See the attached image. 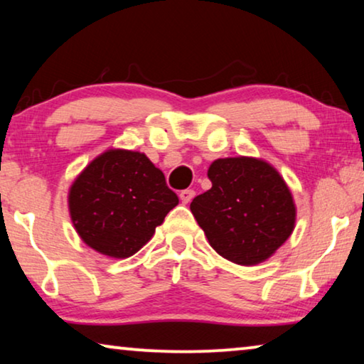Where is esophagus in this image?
Returning <instances> with one entry per match:
<instances>
[{
	"mask_svg": "<svg viewBox=\"0 0 364 364\" xmlns=\"http://www.w3.org/2000/svg\"><path fill=\"white\" fill-rule=\"evenodd\" d=\"M178 197H181V201H182L183 205H187V203H190V201H192V198L195 197V192H193V190H190V188L182 190Z\"/></svg>",
	"mask_w": 364,
	"mask_h": 364,
	"instance_id": "34e87169",
	"label": "esophagus"
}]
</instances>
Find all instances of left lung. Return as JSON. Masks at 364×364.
<instances>
[{"label": "left lung", "mask_w": 364, "mask_h": 364, "mask_svg": "<svg viewBox=\"0 0 364 364\" xmlns=\"http://www.w3.org/2000/svg\"><path fill=\"white\" fill-rule=\"evenodd\" d=\"M211 188L190 203L211 247L239 265H257L291 236L296 206L275 167L255 158L216 159Z\"/></svg>", "instance_id": "1"}]
</instances>
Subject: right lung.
Here are the masks:
<instances>
[{
	"instance_id": "add662e5",
	"label": "right lung",
	"mask_w": 364,
	"mask_h": 364,
	"mask_svg": "<svg viewBox=\"0 0 364 364\" xmlns=\"http://www.w3.org/2000/svg\"><path fill=\"white\" fill-rule=\"evenodd\" d=\"M177 203L163 172L143 153L127 149L97 156L68 193L76 232L89 247L114 259L136 254Z\"/></svg>"
}]
</instances>
